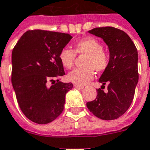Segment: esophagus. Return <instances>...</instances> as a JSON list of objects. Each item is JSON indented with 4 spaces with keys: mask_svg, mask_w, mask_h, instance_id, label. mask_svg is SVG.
<instances>
[{
    "mask_svg": "<svg viewBox=\"0 0 150 150\" xmlns=\"http://www.w3.org/2000/svg\"><path fill=\"white\" fill-rule=\"evenodd\" d=\"M74 86H75V88H77V89H79V90H81V89H83V86H82V85L75 84Z\"/></svg>",
    "mask_w": 150,
    "mask_h": 150,
    "instance_id": "obj_1",
    "label": "esophagus"
}]
</instances>
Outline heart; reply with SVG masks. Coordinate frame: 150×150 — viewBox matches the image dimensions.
<instances>
[{
    "label": "heart",
    "instance_id": "obj_1",
    "mask_svg": "<svg viewBox=\"0 0 150 150\" xmlns=\"http://www.w3.org/2000/svg\"><path fill=\"white\" fill-rule=\"evenodd\" d=\"M75 54H86L83 65L67 75V79L76 84H86L94 78L95 71H104L109 64V54L103 49L102 43L94 38H87L76 42L73 50L63 48L59 52V60L67 69L74 65Z\"/></svg>",
    "mask_w": 150,
    "mask_h": 150
}]
</instances>
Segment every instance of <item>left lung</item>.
<instances>
[{
	"label": "left lung",
	"instance_id": "8db88e82",
	"mask_svg": "<svg viewBox=\"0 0 150 150\" xmlns=\"http://www.w3.org/2000/svg\"><path fill=\"white\" fill-rule=\"evenodd\" d=\"M103 38L109 49V64L99 79L96 100L88 102L89 111L100 119L119 118L132 104L138 82V54L134 43L125 32L114 27H99L88 31ZM108 84V91H103Z\"/></svg>",
	"mask_w": 150,
	"mask_h": 150
}]
</instances>
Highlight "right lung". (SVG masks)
I'll return each instance as SVG.
<instances>
[{
    "instance_id": "obj_1",
    "label": "right lung",
    "mask_w": 150,
    "mask_h": 150,
    "mask_svg": "<svg viewBox=\"0 0 150 150\" xmlns=\"http://www.w3.org/2000/svg\"><path fill=\"white\" fill-rule=\"evenodd\" d=\"M71 38L64 33L28 30L13 50L12 84L21 112L33 122H52L63 111L66 94L73 84L54 79L65 75L59 55Z\"/></svg>"
}]
</instances>
